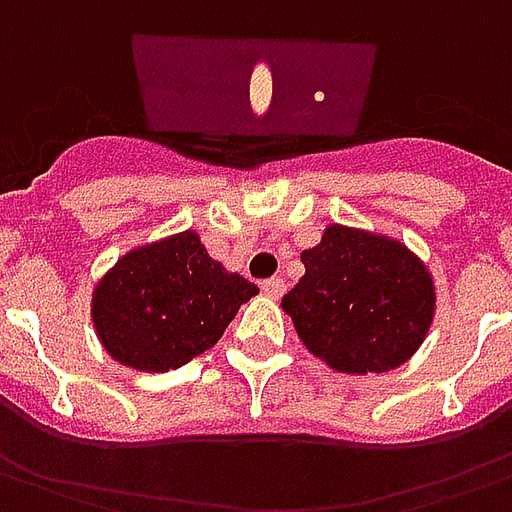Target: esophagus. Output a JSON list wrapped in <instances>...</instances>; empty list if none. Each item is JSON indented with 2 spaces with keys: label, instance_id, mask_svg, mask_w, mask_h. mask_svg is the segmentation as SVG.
I'll list each match as a JSON object with an SVG mask.
<instances>
[{
  "label": "esophagus",
  "instance_id": "1",
  "mask_svg": "<svg viewBox=\"0 0 512 512\" xmlns=\"http://www.w3.org/2000/svg\"><path fill=\"white\" fill-rule=\"evenodd\" d=\"M261 292L267 294V297H281L286 292V281L283 278H270V281L261 283Z\"/></svg>",
  "mask_w": 512,
  "mask_h": 512
}]
</instances>
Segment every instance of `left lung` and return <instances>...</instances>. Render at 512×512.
<instances>
[{
  "label": "left lung",
  "mask_w": 512,
  "mask_h": 512,
  "mask_svg": "<svg viewBox=\"0 0 512 512\" xmlns=\"http://www.w3.org/2000/svg\"><path fill=\"white\" fill-rule=\"evenodd\" d=\"M305 275L281 300L305 349L341 374L409 363L436 316L434 275L404 242L330 223L302 251Z\"/></svg>",
  "instance_id": "obj_1"
}]
</instances>
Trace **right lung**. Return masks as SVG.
Here are the masks:
<instances>
[{
    "mask_svg": "<svg viewBox=\"0 0 512 512\" xmlns=\"http://www.w3.org/2000/svg\"><path fill=\"white\" fill-rule=\"evenodd\" d=\"M259 286L229 272L185 229L119 256L95 283L92 327L111 360L166 374L223 338Z\"/></svg>",
    "mask_w": 512,
    "mask_h": 512,
    "instance_id": "1",
    "label": "right lung"
}]
</instances>
